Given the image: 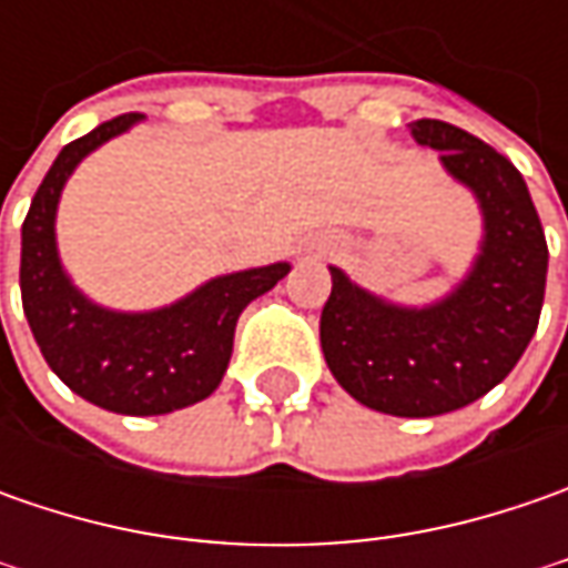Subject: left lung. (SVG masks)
<instances>
[{"instance_id": "1", "label": "left lung", "mask_w": 568, "mask_h": 568, "mask_svg": "<svg viewBox=\"0 0 568 568\" xmlns=\"http://www.w3.org/2000/svg\"><path fill=\"white\" fill-rule=\"evenodd\" d=\"M417 144L484 207V250L468 281L429 310L388 306L332 268L322 354L344 392L395 417H436L477 402L513 373L535 338L547 240L521 173L496 148L443 120L410 122Z\"/></svg>"}]
</instances>
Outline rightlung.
<instances>
[{
    "mask_svg": "<svg viewBox=\"0 0 568 568\" xmlns=\"http://www.w3.org/2000/svg\"><path fill=\"white\" fill-rule=\"evenodd\" d=\"M142 113H122L69 142L43 176L21 224V306L59 379L84 402L132 414H170L207 398L227 373L236 318L291 272L287 262L214 277L158 313H110L88 303L55 255V205L75 164Z\"/></svg>",
    "mask_w": 568,
    "mask_h": 568,
    "instance_id": "obj_1",
    "label": "right lung"
}]
</instances>
